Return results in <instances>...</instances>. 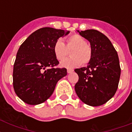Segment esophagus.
Masks as SVG:
<instances>
[{
  "mask_svg": "<svg viewBox=\"0 0 132 132\" xmlns=\"http://www.w3.org/2000/svg\"><path fill=\"white\" fill-rule=\"evenodd\" d=\"M73 71H74V70H72V69H68L67 70L68 73H72V72H73Z\"/></svg>",
  "mask_w": 132,
  "mask_h": 132,
  "instance_id": "1",
  "label": "esophagus"
}]
</instances>
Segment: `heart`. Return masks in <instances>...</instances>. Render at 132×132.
<instances>
[{"label":"heart","mask_w":132,"mask_h":132,"mask_svg":"<svg viewBox=\"0 0 132 132\" xmlns=\"http://www.w3.org/2000/svg\"><path fill=\"white\" fill-rule=\"evenodd\" d=\"M66 47L61 39L56 40L53 45L54 55L58 60H62L66 55L67 49L72 48L70 53L72 57L65 59L60 63V66L66 68H73L82 64H88L92 58V49L86 44V41L82 36L74 34L67 38Z\"/></svg>","instance_id":"1"}]
</instances>
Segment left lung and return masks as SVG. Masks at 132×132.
Instances as JSON below:
<instances>
[{"mask_svg":"<svg viewBox=\"0 0 132 132\" xmlns=\"http://www.w3.org/2000/svg\"><path fill=\"white\" fill-rule=\"evenodd\" d=\"M77 32L90 42L92 55L87 66L75 70L79 76L75 92L84 103L99 106L117 92L121 75L119 56L110 40L102 33L94 29Z\"/></svg>","mask_w":132,"mask_h":132,"instance_id":"8db88e82","label":"left lung"}]
</instances>
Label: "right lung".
Returning <instances> with one entry per match:
<instances>
[{
  "label": "right lung",
  "instance_id": "right-lung-1",
  "mask_svg": "<svg viewBox=\"0 0 132 132\" xmlns=\"http://www.w3.org/2000/svg\"><path fill=\"white\" fill-rule=\"evenodd\" d=\"M69 31L44 27L28 37L18 51L13 70L15 94L24 102L38 105L53 93L60 79L67 75L65 68H54L59 62L53 53V45Z\"/></svg>",
  "mask_w": 132,
  "mask_h": 132
}]
</instances>
